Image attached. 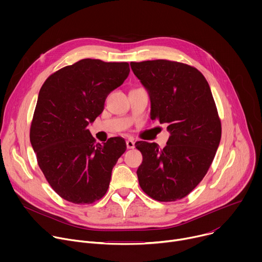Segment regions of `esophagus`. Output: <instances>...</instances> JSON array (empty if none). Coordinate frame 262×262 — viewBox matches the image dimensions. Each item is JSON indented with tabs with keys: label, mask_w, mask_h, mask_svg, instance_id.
Listing matches in <instances>:
<instances>
[{
	"label": "esophagus",
	"mask_w": 262,
	"mask_h": 262,
	"mask_svg": "<svg viewBox=\"0 0 262 262\" xmlns=\"http://www.w3.org/2000/svg\"><path fill=\"white\" fill-rule=\"evenodd\" d=\"M126 147H127V149H133V148H135V142L132 141V140H127V141H126Z\"/></svg>",
	"instance_id": "1"
}]
</instances>
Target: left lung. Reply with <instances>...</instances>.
<instances>
[{
	"label": "left lung",
	"instance_id": "obj_1",
	"mask_svg": "<svg viewBox=\"0 0 262 262\" xmlns=\"http://www.w3.org/2000/svg\"><path fill=\"white\" fill-rule=\"evenodd\" d=\"M130 67L150 96L151 118L168 123L171 134L163 149L136 143L143 156L139 184L157 201L180 200L206 175L220 144L222 125L209 85L197 68L180 62H132Z\"/></svg>",
	"mask_w": 262,
	"mask_h": 262
}]
</instances>
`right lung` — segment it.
<instances>
[{
  "instance_id": "obj_1",
  "label": "right lung",
  "mask_w": 262,
  "mask_h": 262,
  "mask_svg": "<svg viewBox=\"0 0 262 262\" xmlns=\"http://www.w3.org/2000/svg\"><path fill=\"white\" fill-rule=\"evenodd\" d=\"M128 73L127 62L83 59L51 74L39 91L30 141L48 182L66 201L91 204L108 189L125 141L114 137L96 144L87 126Z\"/></svg>"
}]
</instances>
